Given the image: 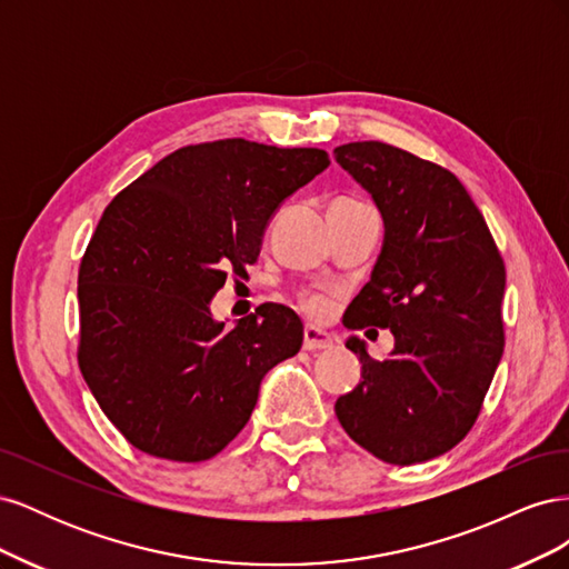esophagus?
<instances>
[{
    "mask_svg": "<svg viewBox=\"0 0 569 569\" xmlns=\"http://www.w3.org/2000/svg\"><path fill=\"white\" fill-rule=\"evenodd\" d=\"M332 347V337L330 332L320 330L316 325H306L303 327V349L306 351H322Z\"/></svg>",
    "mask_w": 569,
    "mask_h": 569,
    "instance_id": "esophagus-1",
    "label": "esophagus"
}]
</instances>
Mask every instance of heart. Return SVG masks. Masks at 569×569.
Instances as JSON below:
<instances>
[{
  "label": "heart",
  "mask_w": 569,
  "mask_h": 569,
  "mask_svg": "<svg viewBox=\"0 0 569 569\" xmlns=\"http://www.w3.org/2000/svg\"><path fill=\"white\" fill-rule=\"evenodd\" d=\"M303 308L311 316H325L327 311H330V301H327L325 297H308L303 301Z\"/></svg>",
  "instance_id": "heart-1"
}]
</instances>
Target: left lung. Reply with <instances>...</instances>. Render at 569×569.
<instances>
[{"instance_id": "obj_1", "label": "left lung", "mask_w": 569, "mask_h": 569, "mask_svg": "<svg viewBox=\"0 0 569 569\" xmlns=\"http://www.w3.org/2000/svg\"><path fill=\"white\" fill-rule=\"evenodd\" d=\"M335 159L385 220L370 282L343 325L393 335L385 360L370 358L358 337L347 339L363 380L339 396L335 412L375 458L432 460L470 432L501 363L503 258L451 170L385 142L341 144Z\"/></svg>"}]
</instances>
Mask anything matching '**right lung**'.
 <instances>
[{
	"mask_svg": "<svg viewBox=\"0 0 569 569\" xmlns=\"http://www.w3.org/2000/svg\"><path fill=\"white\" fill-rule=\"evenodd\" d=\"M327 166L322 149L192 144L107 206L78 272V363L134 449L213 458L249 422L266 372L299 353L291 308L263 303L226 327L211 301L230 268L261 253L280 203Z\"/></svg>",
	"mask_w": 569,
	"mask_h": 569,
	"instance_id": "1",
	"label": "right lung"
}]
</instances>
